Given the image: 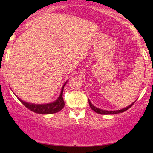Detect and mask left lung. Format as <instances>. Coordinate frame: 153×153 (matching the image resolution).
I'll return each mask as SVG.
<instances>
[{"instance_id": "1", "label": "left lung", "mask_w": 153, "mask_h": 153, "mask_svg": "<svg viewBox=\"0 0 153 153\" xmlns=\"http://www.w3.org/2000/svg\"><path fill=\"white\" fill-rule=\"evenodd\" d=\"M88 102H89V105H90V107L91 108H92V110H94L95 112H96V113L99 114H119V113H122V112L125 111H127L129 109V108H131V106H133V104H134V103H131V105H129V106L126 107V108H123V109H121V110H118V111H106V110H103V109H100V108H96V107H95L94 105L92 104V103H91V101L88 100Z\"/></svg>"}]
</instances>
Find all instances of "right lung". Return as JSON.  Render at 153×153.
Masks as SVG:
<instances>
[{
	"label": "right lung",
	"mask_w": 153,
	"mask_h": 153,
	"mask_svg": "<svg viewBox=\"0 0 153 153\" xmlns=\"http://www.w3.org/2000/svg\"><path fill=\"white\" fill-rule=\"evenodd\" d=\"M67 82L62 86V91H61L60 95H59L58 99L56 100L54 102L47 103V104H34V103L33 104V103H29L27 102H25V101H22L20 99H19L21 101V103L23 105H24V106H26V108H29L31 111L35 112V113L41 114H49L57 113V112L62 110L65 106L64 100H63L62 98V93L63 88H64V86L65 85Z\"/></svg>",
	"instance_id": "1"
}]
</instances>
